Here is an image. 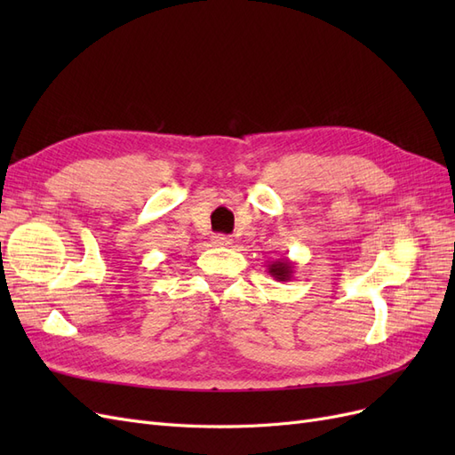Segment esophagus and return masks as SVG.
<instances>
[{"label":"esophagus","instance_id":"1","mask_svg":"<svg viewBox=\"0 0 455 455\" xmlns=\"http://www.w3.org/2000/svg\"><path fill=\"white\" fill-rule=\"evenodd\" d=\"M231 241H233L231 237L220 235V233H218V235H212V244H214V246H229Z\"/></svg>","mask_w":455,"mask_h":455}]
</instances>
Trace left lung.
Returning a JSON list of instances; mask_svg holds the SVG:
<instances>
[{
	"label": "left lung",
	"mask_w": 455,
	"mask_h": 455,
	"mask_svg": "<svg viewBox=\"0 0 455 455\" xmlns=\"http://www.w3.org/2000/svg\"><path fill=\"white\" fill-rule=\"evenodd\" d=\"M267 269H269L271 277H275L277 281H291L292 279V273H294V264H292L291 259L281 258L277 261H271V264L267 266Z\"/></svg>",
	"instance_id": "obj_1"
}]
</instances>
